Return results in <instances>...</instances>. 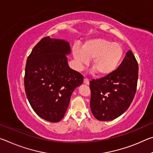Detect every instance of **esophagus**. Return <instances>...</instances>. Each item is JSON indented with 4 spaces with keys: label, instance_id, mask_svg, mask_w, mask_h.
I'll return each instance as SVG.
<instances>
[{
    "label": "esophagus",
    "instance_id": "1",
    "mask_svg": "<svg viewBox=\"0 0 153 153\" xmlns=\"http://www.w3.org/2000/svg\"><path fill=\"white\" fill-rule=\"evenodd\" d=\"M84 83L86 85H89V79L88 78H84Z\"/></svg>",
    "mask_w": 153,
    "mask_h": 153
}]
</instances>
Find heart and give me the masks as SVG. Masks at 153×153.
I'll use <instances>...</instances> for the list:
<instances>
[{
    "label": "heart",
    "instance_id": "obj_1",
    "mask_svg": "<svg viewBox=\"0 0 153 153\" xmlns=\"http://www.w3.org/2000/svg\"><path fill=\"white\" fill-rule=\"evenodd\" d=\"M72 52L76 67L82 70L92 59L93 72L100 76H107L115 71L123 56V49L120 44L102 38L87 40L82 48L74 45Z\"/></svg>",
    "mask_w": 153,
    "mask_h": 153
}]
</instances>
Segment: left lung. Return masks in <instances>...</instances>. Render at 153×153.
Here are the masks:
<instances>
[{
  "label": "left lung",
  "instance_id": "left-lung-1",
  "mask_svg": "<svg viewBox=\"0 0 153 153\" xmlns=\"http://www.w3.org/2000/svg\"><path fill=\"white\" fill-rule=\"evenodd\" d=\"M138 77V62L129 51L115 71L90 81V108L95 118L111 121L122 115L135 96Z\"/></svg>",
  "mask_w": 153,
  "mask_h": 153
}]
</instances>
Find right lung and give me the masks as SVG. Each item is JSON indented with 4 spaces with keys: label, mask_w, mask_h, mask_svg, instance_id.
<instances>
[{
    "label": "right lung",
    "mask_w": 153,
    "mask_h": 153,
    "mask_svg": "<svg viewBox=\"0 0 153 153\" xmlns=\"http://www.w3.org/2000/svg\"><path fill=\"white\" fill-rule=\"evenodd\" d=\"M70 53L68 42L47 36L27 57L25 94L34 112L50 122L63 118L72 92L84 81L82 75L69 66L66 55Z\"/></svg>",
    "instance_id": "right-lung-1"
}]
</instances>
